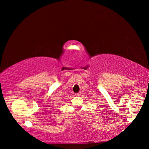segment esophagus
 Here are the masks:
<instances>
[{"label": "esophagus", "mask_w": 149, "mask_h": 149, "mask_svg": "<svg viewBox=\"0 0 149 149\" xmlns=\"http://www.w3.org/2000/svg\"><path fill=\"white\" fill-rule=\"evenodd\" d=\"M75 95H76V96H80V95H81V92L76 93V94H75Z\"/></svg>", "instance_id": "1"}]
</instances>
